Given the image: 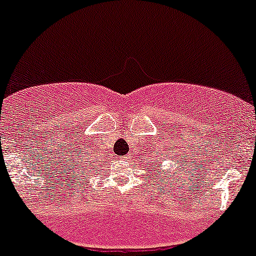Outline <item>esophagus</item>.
<instances>
[{"instance_id":"esophagus-1","label":"esophagus","mask_w":256,"mask_h":256,"mask_svg":"<svg viewBox=\"0 0 256 256\" xmlns=\"http://www.w3.org/2000/svg\"><path fill=\"white\" fill-rule=\"evenodd\" d=\"M124 158H126V156H124Z\"/></svg>"}]
</instances>
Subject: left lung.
<instances>
[{"mask_svg": "<svg viewBox=\"0 0 256 256\" xmlns=\"http://www.w3.org/2000/svg\"><path fill=\"white\" fill-rule=\"evenodd\" d=\"M166 150H168L171 152V156H170V161H168V165L167 167L168 168L167 170H161L160 173L161 174H167L166 177H164V179H166V183H168L170 180H174V176L177 174V173H184V170L188 166V161H186V155L184 154L183 149H180V152H179V148L178 146H174V143H172L171 146H167L166 149H160V152H158V154H160L158 156V160L154 161V165L155 167H160L162 165L164 162V154H165ZM162 158H160V156ZM166 173L165 174L164 172ZM160 177H162V176H160Z\"/></svg>", "mask_w": 256, "mask_h": 256, "instance_id": "1", "label": "left lung"}]
</instances>
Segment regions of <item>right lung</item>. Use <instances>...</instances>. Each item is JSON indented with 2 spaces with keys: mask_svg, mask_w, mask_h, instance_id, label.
<instances>
[{
  "mask_svg": "<svg viewBox=\"0 0 256 256\" xmlns=\"http://www.w3.org/2000/svg\"><path fill=\"white\" fill-rule=\"evenodd\" d=\"M72 164L74 166L79 167L77 171L80 172L82 176L84 174V172H88V170L90 168V164H89V161H88V158H80L79 155H78V158H76V160H72ZM89 171H91V170H89Z\"/></svg>",
  "mask_w": 256,
  "mask_h": 256,
  "instance_id": "add662e5",
  "label": "right lung"
}]
</instances>
